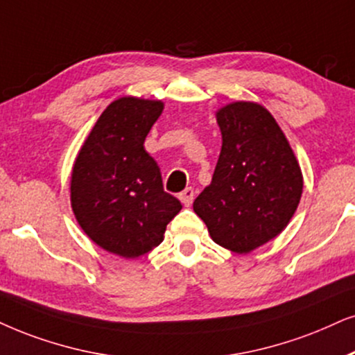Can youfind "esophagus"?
Wrapping results in <instances>:
<instances>
[{
	"label": "esophagus",
	"instance_id": "1",
	"mask_svg": "<svg viewBox=\"0 0 355 355\" xmlns=\"http://www.w3.org/2000/svg\"><path fill=\"white\" fill-rule=\"evenodd\" d=\"M193 196H195V191H193V188H185L180 195H178V198L185 206H190L193 203Z\"/></svg>",
	"mask_w": 355,
	"mask_h": 355
}]
</instances>
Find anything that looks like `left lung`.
Here are the masks:
<instances>
[{"label":"left lung","mask_w":355,"mask_h":355,"mask_svg":"<svg viewBox=\"0 0 355 355\" xmlns=\"http://www.w3.org/2000/svg\"><path fill=\"white\" fill-rule=\"evenodd\" d=\"M223 146L211 185L193 209L216 244L248 254L280 234L298 208L303 177L280 125L263 106L237 101L216 113Z\"/></svg>","instance_id":"1"}]
</instances>
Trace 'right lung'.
<instances>
[{"label":"right lung","instance_id":"add662e5","mask_svg":"<svg viewBox=\"0 0 355 355\" xmlns=\"http://www.w3.org/2000/svg\"><path fill=\"white\" fill-rule=\"evenodd\" d=\"M164 103L119 98L103 111L75 160L71 208L82 230L107 252L134 259L164 241L182 203L164 190L144 149Z\"/></svg>","mask_w":355,"mask_h":355}]
</instances>
